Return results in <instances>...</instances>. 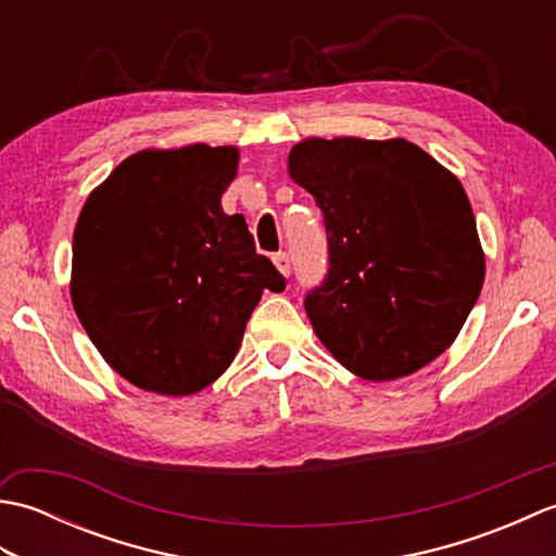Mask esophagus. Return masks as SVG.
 <instances>
[{"label":"esophagus","mask_w":556,"mask_h":556,"mask_svg":"<svg viewBox=\"0 0 556 556\" xmlns=\"http://www.w3.org/2000/svg\"><path fill=\"white\" fill-rule=\"evenodd\" d=\"M271 263H275V267H277L285 277L291 275V260H289L287 253H277L275 257H271Z\"/></svg>","instance_id":"1"}]
</instances>
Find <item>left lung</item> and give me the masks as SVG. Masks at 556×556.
Instances as JSON below:
<instances>
[{"label": "left lung", "instance_id": "left-lung-1", "mask_svg": "<svg viewBox=\"0 0 556 556\" xmlns=\"http://www.w3.org/2000/svg\"><path fill=\"white\" fill-rule=\"evenodd\" d=\"M289 176L323 210L329 271L305 296L325 349L389 382L454 344L485 281L473 207L456 176L406 138H305Z\"/></svg>", "mask_w": 556, "mask_h": 556}]
</instances>
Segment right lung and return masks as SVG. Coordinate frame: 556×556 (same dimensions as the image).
Wrapping results in <instances>:
<instances>
[{
    "instance_id": "1",
    "label": "right lung",
    "mask_w": 556,
    "mask_h": 556,
    "mask_svg": "<svg viewBox=\"0 0 556 556\" xmlns=\"http://www.w3.org/2000/svg\"><path fill=\"white\" fill-rule=\"evenodd\" d=\"M233 146L193 143L126 157L83 205L71 303L124 380L188 396L229 368L263 291L287 281L243 215L222 210Z\"/></svg>"
}]
</instances>
